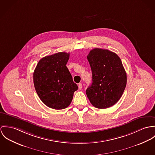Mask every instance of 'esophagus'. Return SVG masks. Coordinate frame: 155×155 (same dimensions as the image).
Instances as JSON below:
<instances>
[{
  "mask_svg": "<svg viewBox=\"0 0 155 155\" xmlns=\"http://www.w3.org/2000/svg\"><path fill=\"white\" fill-rule=\"evenodd\" d=\"M78 86V89L79 90H81L82 89V84L81 83H79Z\"/></svg>",
  "mask_w": 155,
  "mask_h": 155,
  "instance_id": "obj_1",
  "label": "esophagus"
}]
</instances>
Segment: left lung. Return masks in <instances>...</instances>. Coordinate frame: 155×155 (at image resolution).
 Listing matches in <instances>:
<instances>
[{
	"instance_id": "obj_1",
	"label": "left lung",
	"mask_w": 155,
	"mask_h": 155,
	"mask_svg": "<svg viewBox=\"0 0 155 155\" xmlns=\"http://www.w3.org/2000/svg\"><path fill=\"white\" fill-rule=\"evenodd\" d=\"M87 58L92 72V84L86 90L90 103L99 109L114 105L127 84V74L120 57L109 50L95 48Z\"/></svg>"
}]
</instances>
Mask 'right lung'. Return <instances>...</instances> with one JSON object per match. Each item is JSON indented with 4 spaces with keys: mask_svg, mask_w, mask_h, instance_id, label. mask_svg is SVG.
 Masks as SVG:
<instances>
[{
    "mask_svg": "<svg viewBox=\"0 0 155 155\" xmlns=\"http://www.w3.org/2000/svg\"><path fill=\"white\" fill-rule=\"evenodd\" d=\"M69 58V53L65 52L46 56L39 61L34 71V85L38 97L54 109L67 107L78 90L66 66Z\"/></svg>",
    "mask_w": 155,
    "mask_h": 155,
    "instance_id": "1",
    "label": "right lung"
}]
</instances>
